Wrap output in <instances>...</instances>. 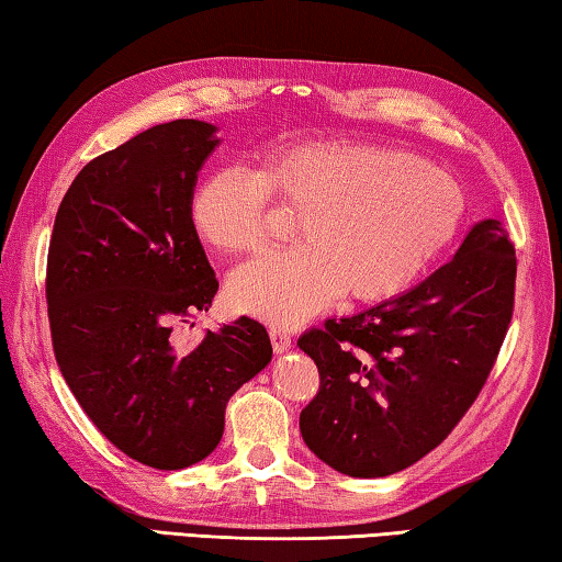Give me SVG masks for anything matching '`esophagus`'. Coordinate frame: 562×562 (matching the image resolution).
<instances>
[{
    "label": "esophagus",
    "instance_id": "34e87169",
    "mask_svg": "<svg viewBox=\"0 0 562 562\" xmlns=\"http://www.w3.org/2000/svg\"><path fill=\"white\" fill-rule=\"evenodd\" d=\"M269 336H271V346L276 356H281V352H286L291 348V336L283 328H271Z\"/></svg>",
    "mask_w": 562,
    "mask_h": 562
}]
</instances>
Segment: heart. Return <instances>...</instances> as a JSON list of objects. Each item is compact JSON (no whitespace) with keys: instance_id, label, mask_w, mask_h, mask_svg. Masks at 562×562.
<instances>
[{"instance_id":"1","label":"heart","mask_w":562,"mask_h":562,"mask_svg":"<svg viewBox=\"0 0 562 562\" xmlns=\"http://www.w3.org/2000/svg\"><path fill=\"white\" fill-rule=\"evenodd\" d=\"M271 202L296 216L299 246L241 266L229 281L239 311L299 323L342 293L356 303L407 291L464 220V194L441 167L348 140L281 145L256 170L226 167L194 187L190 224L210 249L259 251Z\"/></svg>"}]
</instances>
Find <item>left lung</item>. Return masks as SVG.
I'll list each match as a JSON object with an SVG mask.
<instances>
[{
    "instance_id": "1",
    "label": "left lung",
    "mask_w": 562,
    "mask_h": 562,
    "mask_svg": "<svg viewBox=\"0 0 562 562\" xmlns=\"http://www.w3.org/2000/svg\"><path fill=\"white\" fill-rule=\"evenodd\" d=\"M516 249L471 226L449 263L402 296L299 338L321 375L301 435L356 479L390 476L445 441L474 405L514 316Z\"/></svg>"
}]
</instances>
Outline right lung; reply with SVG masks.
Instances as JSON below:
<instances>
[{
  "label": "right lung",
  "instance_id": "right-lung-1",
  "mask_svg": "<svg viewBox=\"0 0 562 562\" xmlns=\"http://www.w3.org/2000/svg\"><path fill=\"white\" fill-rule=\"evenodd\" d=\"M216 145L212 123L172 121L98 155L64 194L48 244L66 385L108 441L165 471L212 454L226 402L271 362L269 333L246 316L187 352L170 338L220 289L190 224L196 172Z\"/></svg>",
  "mask_w": 562,
  "mask_h": 562
}]
</instances>
